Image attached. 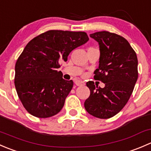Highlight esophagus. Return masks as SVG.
<instances>
[{"label": "esophagus", "mask_w": 151, "mask_h": 151, "mask_svg": "<svg viewBox=\"0 0 151 151\" xmlns=\"http://www.w3.org/2000/svg\"><path fill=\"white\" fill-rule=\"evenodd\" d=\"M75 84L76 85H77V86H83V85H85V83L84 82L81 81V80H77V81L75 82Z\"/></svg>", "instance_id": "34e87169"}]
</instances>
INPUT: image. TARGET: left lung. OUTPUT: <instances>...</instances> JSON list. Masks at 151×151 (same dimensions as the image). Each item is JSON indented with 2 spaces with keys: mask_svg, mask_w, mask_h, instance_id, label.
I'll return each instance as SVG.
<instances>
[{
  "mask_svg": "<svg viewBox=\"0 0 151 151\" xmlns=\"http://www.w3.org/2000/svg\"><path fill=\"white\" fill-rule=\"evenodd\" d=\"M90 36L99 42L100 50L94 79L104 83L105 87L88 81L86 85L91 94L84 106L93 116L107 119L124 107L133 92L138 78L137 57L129 42L120 35L100 31Z\"/></svg>",
  "mask_w": 151,
  "mask_h": 151,
  "instance_id": "8db88e82",
  "label": "left lung"
}]
</instances>
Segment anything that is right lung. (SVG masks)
Segmentation results:
<instances>
[{"mask_svg":"<svg viewBox=\"0 0 151 151\" xmlns=\"http://www.w3.org/2000/svg\"><path fill=\"white\" fill-rule=\"evenodd\" d=\"M89 40L85 32L50 30L28 42L15 64L14 85L21 102L35 117L58 113L72 89L58 68L69 53Z\"/></svg>","mask_w":151,"mask_h":151,"instance_id":"1","label":"right lung"}]
</instances>
